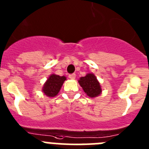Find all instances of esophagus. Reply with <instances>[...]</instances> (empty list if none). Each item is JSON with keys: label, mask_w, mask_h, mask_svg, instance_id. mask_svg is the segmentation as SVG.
I'll return each mask as SVG.
<instances>
[{"label": "esophagus", "mask_w": 149, "mask_h": 149, "mask_svg": "<svg viewBox=\"0 0 149 149\" xmlns=\"http://www.w3.org/2000/svg\"><path fill=\"white\" fill-rule=\"evenodd\" d=\"M69 78L70 79H76V74L75 73H72V74L69 75Z\"/></svg>", "instance_id": "obj_1"}]
</instances>
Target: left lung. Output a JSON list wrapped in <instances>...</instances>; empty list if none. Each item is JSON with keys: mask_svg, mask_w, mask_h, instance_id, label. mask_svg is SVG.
I'll use <instances>...</instances> for the list:
<instances>
[{"mask_svg": "<svg viewBox=\"0 0 149 149\" xmlns=\"http://www.w3.org/2000/svg\"><path fill=\"white\" fill-rule=\"evenodd\" d=\"M79 84L90 97H96L101 93L102 89L100 82L93 73H88L79 80Z\"/></svg>", "mask_w": 149, "mask_h": 149, "instance_id": "left-lung-1", "label": "left lung"}]
</instances>
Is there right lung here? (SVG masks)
I'll return each instance as SVG.
<instances>
[{
	"instance_id": "1",
	"label": "right lung",
	"mask_w": 149,
	"mask_h": 149,
	"mask_svg": "<svg viewBox=\"0 0 149 149\" xmlns=\"http://www.w3.org/2000/svg\"><path fill=\"white\" fill-rule=\"evenodd\" d=\"M66 80L65 76H60L58 75L52 74L44 84L43 92L49 97L56 96L59 92L64 81Z\"/></svg>"
}]
</instances>
